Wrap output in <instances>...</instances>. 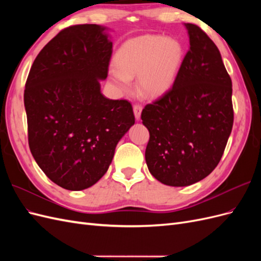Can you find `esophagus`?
Returning <instances> with one entry per match:
<instances>
[{
  "label": "esophagus",
  "instance_id": "esophagus-1",
  "mask_svg": "<svg viewBox=\"0 0 261 261\" xmlns=\"http://www.w3.org/2000/svg\"><path fill=\"white\" fill-rule=\"evenodd\" d=\"M133 109H134V115H135V118L137 121H139L140 115H141V110H143V108H141L139 105H135Z\"/></svg>",
  "mask_w": 261,
  "mask_h": 261
}]
</instances>
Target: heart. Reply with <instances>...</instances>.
<instances>
[{
	"label": "heart",
	"mask_w": 261,
	"mask_h": 261,
	"mask_svg": "<svg viewBox=\"0 0 261 261\" xmlns=\"http://www.w3.org/2000/svg\"><path fill=\"white\" fill-rule=\"evenodd\" d=\"M184 58V49L175 38L145 35L129 39L115 53L116 68L110 69V81L122 92L137 88L147 98H159L174 84Z\"/></svg>",
	"instance_id": "1"
}]
</instances>
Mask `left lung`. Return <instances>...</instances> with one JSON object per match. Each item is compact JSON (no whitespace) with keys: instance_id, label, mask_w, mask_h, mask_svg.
Listing matches in <instances>:
<instances>
[{"instance_id":"8db88e82","label":"left lung","mask_w":261,"mask_h":261,"mask_svg":"<svg viewBox=\"0 0 261 261\" xmlns=\"http://www.w3.org/2000/svg\"><path fill=\"white\" fill-rule=\"evenodd\" d=\"M189 50L172 88L147 105L149 172L162 184L188 186L216 169L233 126L232 81L217 45L194 23H184Z\"/></svg>"}]
</instances>
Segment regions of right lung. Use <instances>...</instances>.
Returning a JSON list of instances; mask_svg holds the SVG:
<instances>
[{
	"mask_svg": "<svg viewBox=\"0 0 261 261\" xmlns=\"http://www.w3.org/2000/svg\"><path fill=\"white\" fill-rule=\"evenodd\" d=\"M108 30L94 23L62 30L38 54L26 82L30 151L44 174L68 191L96 184L135 124L128 101L101 93L112 54Z\"/></svg>",
	"mask_w": 261,
	"mask_h": 261,
	"instance_id": "right-lung-1",
	"label": "right lung"
}]
</instances>
